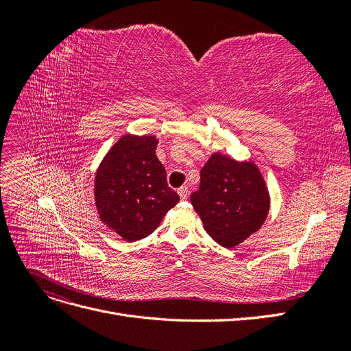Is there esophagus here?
<instances>
[{
	"mask_svg": "<svg viewBox=\"0 0 351 351\" xmlns=\"http://www.w3.org/2000/svg\"><path fill=\"white\" fill-rule=\"evenodd\" d=\"M177 192H178V195H180V197H182L183 200L184 199H187L189 197V189L186 187V186H182V187H180L178 190H177Z\"/></svg>",
	"mask_w": 351,
	"mask_h": 351,
	"instance_id": "1",
	"label": "esophagus"
}]
</instances>
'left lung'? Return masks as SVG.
Masks as SVG:
<instances>
[{
  "instance_id": "left-lung-1",
  "label": "left lung",
  "mask_w": 351,
  "mask_h": 351,
  "mask_svg": "<svg viewBox=\"0 0 351 351\" xmlns=\"http://www.w3.org/2000/svg\"><path fill=\"white\" fill-rule=\"evenodd\" d=\"M190 200L205 231L224 247H234L254 234L271 205L259 167L219 152L212 154L200 169V184Z\"/></svg>"
}]
</instances>
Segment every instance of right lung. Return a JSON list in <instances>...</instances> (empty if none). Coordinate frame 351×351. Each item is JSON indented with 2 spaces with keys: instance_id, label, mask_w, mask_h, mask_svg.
<instances>
[{
  "instance_id": "right-lung-1",
  "label": "right lung",
  "mask_w": 351,
  "mask_h": 351,
  "mask_svg": "<svg viewBox=\"0 0 351 351\" xmlns=\"http://www.w3.org/2000/svg\"><path fill=\"white\" fill-rule=\"evenodd\" d=\"M152 134L127 133L105 154L95 174L93 196L104 226L125 241L145 239L161 224L180 196L167 184Z\"/></svg>"
}]
</instances>
